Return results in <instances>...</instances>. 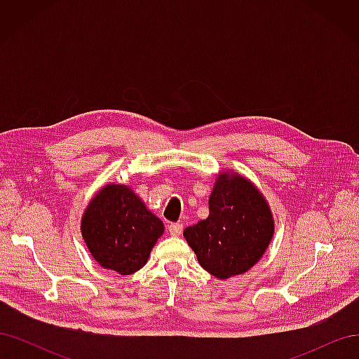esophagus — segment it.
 Masks as SVG:
<instances>
[{
	"instance_id": "obj_1",
	"label": "esophagus",
	"mask_w": 359,
	"mask_h": 359,
	"mask_svg": "<svg viewBox=\"0 0 359 359\" xmlns=\"http://www.w3.org/2000/svg\"><path fill=\"white\" fill-rule=\"evenodd\" d=\"M169 233L172 236H180L182 233V224L181 223H170L169 224Z\"/></svg>"
}]
</instances>
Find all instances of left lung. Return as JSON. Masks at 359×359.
Wrapping results in <instances>:
<instances>
[{"label":"left lung","instance_id":"8db88e82","mask_svg":"<svg viewBox=\"0 0 359 359\" xmlns=\"http://www.w3.org/2000/svg\"><path fill=\"white\" fill-rule=\"evenodd\" d=\"M274 233L265 198L248 180L222 173L210 198V215L184 231L203 269L217 278L243 274L262 257Z\"/></svg>","mask_w":359,"mask_h":359}]
</instances>
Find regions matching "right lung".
Wrapping results in <instances>:
<instances>
[{"mask_svg": "<svg viewBox=\"0 0 359 359\" xmlns=\"http://www.w3.org/2000/svg\"><path fill=\"white\" fill-rule=\"evenodd\" d=\"M81 229L97 262L128 276L147 264L165 227L128 187L109 184L86 206Z\"/></svg>", "mask_w": 359, "mask_h": 359, "instance_id": "1", "label": "right lung"}]
</instances>
